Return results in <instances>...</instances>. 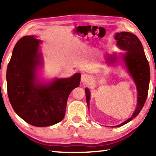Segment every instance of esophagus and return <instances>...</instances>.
Returning a JSON list of instances; mask_svg holds the SVG:
<instances>
[{
	"label": "esophagus",
	"instance_id": "esophagus-1",
	"mask_svg": "<svg viewBox=\"0 0 156 156\" xmlns=\"http://www.w3.org/2000/svg\"><path fill=\"white\" fill-rule=\"evenodd\" d=\"M89 80V76L87 75V74H82V76H81V82L82 83H86L88 82Z\"/></svg>",
	"mask_w": 156,
	"mask_h": 156
}]
</instances>
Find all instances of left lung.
<instances>
[{
	"instance_id": "8db88e82",
	"label": "left lung",
	"mask_w": 156,
	"mask_h": 156,
	"mask_svg": "<svg viewBox=\"0 0 156 156\" xmlns=\"http://www.w3.org/2000/svg\"><path fill=\"white\" fill-rule=\"evenodd\" d=\"M117 44L119 48L127 52L123 56V60L135 82L138 90V104L135 112L129 118L120 125L113 127H119L129 123L133 118L137 116L144 107L148 93L149 82H150V67L146 55L144 53L142 43L137 36L131 33L121 32L115 35ZM114 59L115 57H114ZM87 103H89L90 93L88 89H85Z\"/></svg>"
}]
</instances>
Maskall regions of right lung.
I'll list each match as a JSON object with an SVG mask.
<instances>
[{
	"mask_svg": "<svg viewBox=\"0 0 156 156\" xmlns=\"http://www.w3.org/2000/svg\"><path fill=\"white\" fill-rule=\"evenodd\" d=\"M40 42L33 35L18 40L8 63L6 80L8 98L16 114L29 124L44 127L62 120L68 97L80 86L81 74L57 79L47 85L36 84V68L41 58Z\"/></svg>",
	"mask_w": 156,
	"mask_h": 156,
	"instance_id": "1",
	"label": "right lung"
}]
</instances>
